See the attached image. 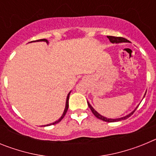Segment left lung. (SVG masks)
I'll return each instance as SVG.
<instances>
[{
  "label": "left lung",
  "mask_w": 156,
  "mask_h": 156,
  "mask_svg": "<svg viewBox=\"0 0 156 156\" xmlns=\"http://www.w3.org/2000/svg\"><path fill=\"white\" fill-rule=\"evenodd\" d=\"M107 37H108V39H109L110 42L112 43V44H114V43H115V44H118V43H122V42H129V41L126 39H125V38H123V37H112V36H107ZM146 94V93H145ZM87 105L88 106H89V108H90V110H91L92 113L94 114V115H95V116L97 117L98 119H101V120L103 121H105V122H118V121H120V120H123V119H126L127 118H129V116L131 115H133V113L135 112V110L137 109V108H135L134 111H133L131 112V113H129V115H126V116L124 117H122V118H119V119H107V118H105V117L102 116V115H101L100 114L98 113L97 112L95 111L94 109L93 108V107H92L91 105H90V104H89V102H87Z\"/></svg>",
  "instance_id": "obj_1"
}]
</instances>
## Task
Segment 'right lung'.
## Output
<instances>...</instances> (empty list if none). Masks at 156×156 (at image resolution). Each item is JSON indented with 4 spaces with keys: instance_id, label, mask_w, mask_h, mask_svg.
Instances as JSON below:
<instances>
[{
    "instance_id": "right-lung-1",
    "label": "right lung",
    "mask_w": 156,
    "mask_h": 156,
    "mask_svg": "<svg viewBox=\"0 0 156 156\" xmlns=\"http://www.w3.org/2000/svg\"><path fill=\"white\" fill-rule=\"evenodd\" d=\"M45 41L46 43H48V41H47L46 39H41V40H37V41ZM69 94L70 92L69 93L68 96H67V98H66V108H65V110H64V112H63L62 115L61 116V118L58 119V120L55 121V122H52V123H51V124H48L47 125V126H51V125H54V124H56V123H58V122H59L60 121L62 120V119L64 118V116L66 115V112H67V110H68V108H69Z\"/></svg>"
}]
</instances>
